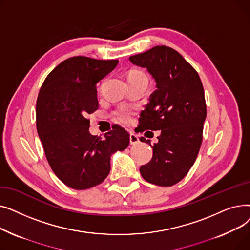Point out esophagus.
Returning a JSON list of instances; mask_svg holds the SVG:
<instances>
[{"mask_svg":"<svg viewBox=\"0 0 250 250\" xmlns=\"http://www.w3.org/2000/svg\"><path fill=\"white\" fill-rule=\"evenodd\" d=\"M140 142L139 140V137L133 133L129 134V143L130 145H136V144H138Z\"/></svg>","mask_w":250,"mask_h":250,"instance_id":"1","label":"esophagus"}]
</instances>
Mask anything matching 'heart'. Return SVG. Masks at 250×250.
Masks as SVG:
<instances>
[{"instance_id":"1","label":"heart","mask_w":250,"mask_h":250,"mask_svg":"<svg viewBox=\"0 0 250 250\" xmlns=\"http://www.w3.org/2000/svg\"><path fill=\"white\" fill-rule=\"evenodd\" d=\"M140 75H144V74L139 72V71H134V72H130L129 73L128 78L129 77H135V76H140ZM132 114H133L132 110H130L126 106H122L120 109H118L115 112V115H116L117 120L120 121L121 123H124V124H127V123L130 122V120H132Z\"/></svg>"}]
</instances>
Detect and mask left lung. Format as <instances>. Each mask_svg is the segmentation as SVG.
<instances>
[{"label": "left lung", "mask_w": 250, "mask_h": 250, "mask_svg": "<svg viewBox=\"0 0 250 250\" xmlns=\"http://www.w3.org/2000/svg\"><path fill=\"white\" fill-rule=\"evenodd\" d=\"M147 69L156 82L150 102L141 113V132L160 130L158 143L140 138L153 148L151 161L140 167L146 181L171 187L185 177L198 157L207 116L205 92L199 74L183 57L165 45L129 57Z\"/></svg>", "instance_id": "obj_1"}]
</instances>
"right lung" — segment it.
<instances>
[{
    "label": "right lung",
    "instance_id": "right-lung-1",
    "mask_svg": "<svg viewBox=\"0 0 250 250\" xmlns=\"http://www.w3.org/2000/svg\"><path fill=\"white\" fill-rule=\"evenodd\" d=\"M117 60L73 57L52 70L36 101V127L52 171L65 186L87 189L110 171V157L129 144L126 130L116 125L104 139L92 136L86 116L98 108L96 84Z\"/></svg>",
    "mask_w": 250,
    "mask_h": 250
}]
</instances>
